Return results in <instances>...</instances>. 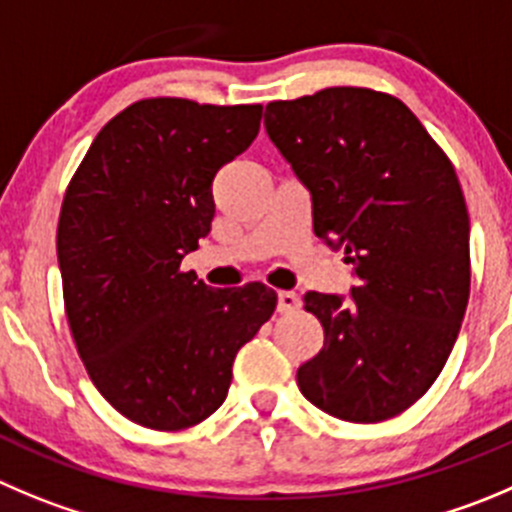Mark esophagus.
I'll use <instances>...</instances> for the list:
<instances>
[{
	"mask_svg": "<svg viewBox=\"0 0 512 512\" xmlns=\"http://www.w3.org/2000/svg\"><path fill=\"white\" fill-rule=\"evenodd\" d=\"M301 299L296 291H279V311L281 314H294L299 311Z\"/></svg>",
	"mask_w": 512,
	"mask_h": 512,
	"instance_id": "1",
	"label": "esophagus"
}]
</instances>
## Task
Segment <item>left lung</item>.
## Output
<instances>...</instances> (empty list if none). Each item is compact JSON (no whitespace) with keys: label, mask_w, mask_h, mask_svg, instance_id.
Instances as JSON below:
<instances>
[{"label":"left lung","mask_w":512,"mask_h":512,"mask_svg":"<svg viewBox=\"0 0 512 512\" xmlns=\"http://www.w3.org/2000/svg\"><path fill=\"white\" fill-rule=\"evenodd\" d=\"M266 133L311 193L314 233L344 248L349 299L304 296L324 347L296 372L337 420L382 422L445 367L470 296V218L455 168L402 100L326 87L266 105Z\"/></svg>","instance_id":"1"}]
</instances>
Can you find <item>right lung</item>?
Returning a JSON list of instances; mask_svg holds the SVG:
<instances>
[{
    "mask_svg": "<svg viewBox=\"0 0 512 512\" xmlns=\"http://www.w3.org/2000/svg\"><path fill=\"white\" fill-rule=\"evenodd\" d=\"M261 110L133 102L67 186L57 261L70 332L92 384L135 425L173 432L211 417L238 349L274 314L269 286L211 289L180 271L211 231L213 178L259 135Z\"/></svg>",
    "mask_w": 512,
    "mask_h": 512,
    "instance_id": "1",
    "label": "right lung"
}]
</instances>
